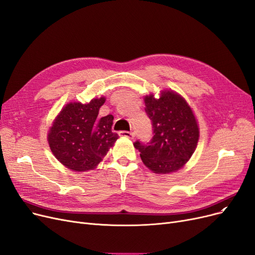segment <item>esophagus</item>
<instances>
[{
	"mask_svg": "<svg viewBox=\"0 0 255 255\" xmlns=\"http://www.w3.org/2000/svg\"><path fill=\"white\" fill-rule=\"evenodd\" d=\"M119 135L120 136H124V137H128V138H133V133L130 132V131H125V130L120 131Z\"/></svg>",
	"mask_w": 255,
	"mask_h": 255,
	"instance_id": "1",
	"label": "esophagus"
}]
</instances>
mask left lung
<instances>
[{"mask_svg":"<svg viewBox=\"0 0 255 255\" xmlns=\"http://www.w3.org/2000/svg\"><path fill=\"white\" fill-rule=\"evenodd\" d=\"M145 112L152 123V138L139 140L134 147L143 163L155 173H170L182 168L191 157L200 131L186 101L173 91H163L159 99L145 97Z\"/></svg>","mask_w":255,"mask_h":255,"instance_id":"left-lung-1","label":"left lung"}]
</instances>
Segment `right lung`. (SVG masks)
I'll return each instance as SVG.
<instances>
[{
	"label": "right lung",
	"instance_id": "add662e5",
	"mask_svg": "<svg viewBox=\"0 0 255 255\" xmlns=\"http://www.w3.org/2000/svg\"><path fill=\"white\" fill-rule=\"evenodd\" d=\"M105 98L88 104L69 103L55 119L48 133V143L54 156L74 171L96 168L119 138L111 131L113 117L98 118Z\"/></svg>",
	"mask_w": 255,
	"mask_h": 255
}]
</instances>
